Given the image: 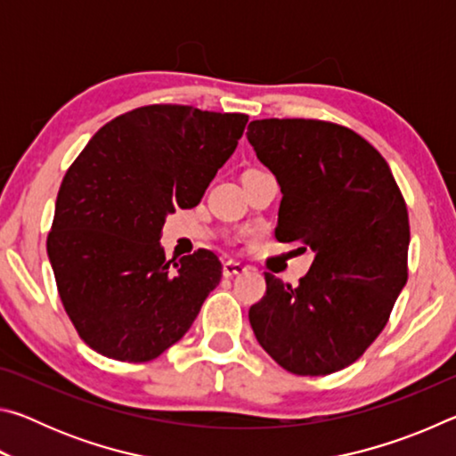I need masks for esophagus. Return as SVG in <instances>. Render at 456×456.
<instances>
[{
  "mask_svg": "<svg viewBox=\"0 0 456 456\" xmlns=\"http://www.w3.org/2000/svg\"><path fill=\"white\" fill-rule=\"evenodd\" d=\"M247 269H249V267H247L245 264H241V261L229 259V261H225V264H223V275L233 277V275H239V273H245Z\"/></svg>",
  "mask_w": 456,
  "mask_h": 456,
  "instance_id": "34e87169",
  "label": "esophagus"
}]
</instances>
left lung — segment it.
<instances>
[{
	"label": "left lung",
	"mask_w": 456,
	"mask_h": 456,
	"mask_svg": "<svg viewBox=\"0 0 456 456\" xmlns=\"http://www.w3.org/2000/svg\"><path fill=\"white\" fill-rule=\"evenodd\" d=\"M247 141L280 183L277 241L315 253L297 288L265 273V296L249 310L253 334L291 374L338 372L378 338L406 285L403 192L382 154L346 126L253 120Z\"/></svg>",
	"instance_id": "left-lung-1"
}]
</instances>
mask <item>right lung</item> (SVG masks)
Returning <instances> with one entry per match:
<instances>
[{
	"label": "right lung",
	"instance_id": "add662e5",
	"mask_svg": "<svg viewBox=\"0 0 456 456\" xmlns=\"http://www.w3.org/2000/svg\"><path fill=\"white\" fill-rule=\"evenodd\" d=\"M249 117L152 104L108 122L60 184L48 257L68 318L92 350L146 362L187 334L221 281L207 249L165 261L176 207L199 205Z\"/></svg>",
	"mask_w": 456,
	"mask_h": 456
}]
</instances>
